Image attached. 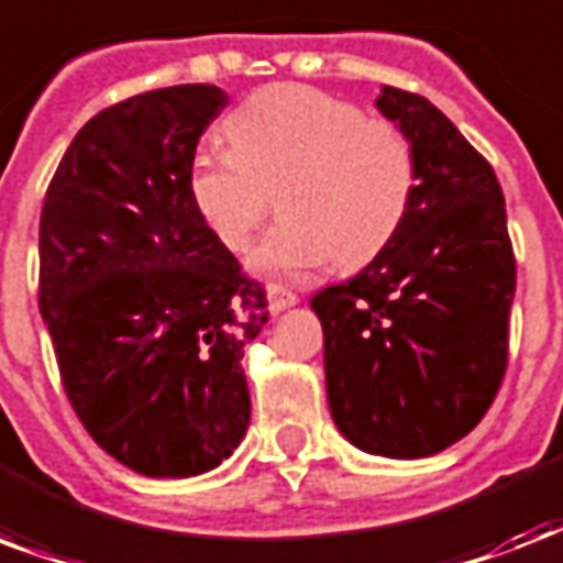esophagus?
<instances>
[{
  "mask_svg": "<svg viewBox=\"0 0 563 563\" xmlns=\"http://www.w3.org/2000/svg\"><path fill=\"white\" fill-rule=\"evenodd\" d=\"M265 295H268V310H272V316L289 310V307L298 303V295L291 289H286V286H280V283H272V286L265 289Z\"/></svg>",
  "mask_w": 563,
  "mask_h": 563,
  "instance_id": "1",
  "label": "esophagus"
}]
</instances>
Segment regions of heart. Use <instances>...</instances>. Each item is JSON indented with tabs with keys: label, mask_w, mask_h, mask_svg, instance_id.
<instances>
[{
	"label": "heart",
	"mask_w": 563,
	"mask_h": 563,
	"mask_svg": "<svg viewBox=\"0 0 563 563\" xmlns=\"http://www.w3.org/2000/svg\"><path fill=\"white\" fill-rule=\"evenodd\" d=\"M224 135L230 150H200L188 162V200L227 251L242 253L277 195L283 221L253 251L256 274L300 277L333 260L368 265L413 209V141L357 102L272 85L227 114Z\"/></svg>",
	"instance_id": "b5f03b06"
}]
</instances>
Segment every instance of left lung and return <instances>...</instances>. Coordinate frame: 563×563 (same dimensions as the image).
Masks as SVG:
<instances>
[{
    "instance_id": "1",
    "label": "left lung",
    "mask_w": 563,
    "mask_h": 563,
    "mask_svg": "<svg viewBox=\"0 0 563 563\" xmlns=\"http://www.w3.org/2000/svg\"><path fill=\"white\" fill-rule=\"evenodd\" d=\"M416 147L419 188L401 233L312 298L324 330L330 416L384 457H428L490 410L508 368L517 263L490 162L419 93L377 97Z\"/></svg>"
}]
</instances>
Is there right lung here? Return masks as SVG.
<instances>
[{"label": "right lung", "mask_w": 563, "mask_h": 563, "mask_svg": "<svg viewBox=\"0 0 563 563\" xmlns=\"http://www.w3.org/2000/svg\"><path fill=\"white\" fill-rule=\"evenodd\" d=\"M227 102L174 85L100 111L43 200L37 303L64 393L102 452L150 478L214 470L251 422L239 360L268 300L186 188Z\"/></svg>", "instance_id": "obj_1"}]
</instances>
